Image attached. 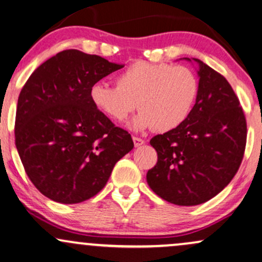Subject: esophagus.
Returning <instances> with one entry per match:
<instances>
[{"mask_svg":"<svg viewBox=\"0 0 262 262\" xmlns=\"http://www.w3.org/2000/svg\"><path fill=\"white\" fill-rule=\"evenodd\" d=\"M133 141H134L135 147H139L140 145H143L145 143L144 139H141V138H139V137H133Z\"/></svg>","mask_w":262,"mask_h":262,"instance_id":"esophagus-1","label":"esophagus"}]
</instances>
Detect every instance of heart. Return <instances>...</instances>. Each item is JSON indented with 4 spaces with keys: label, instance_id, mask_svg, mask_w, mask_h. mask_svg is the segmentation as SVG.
<instances>
[{
    "label": "heart",
    "instance_id": "1",
    "mask_svg": "<svg viewBox=\"0 0 262 262\" xmlns=\"http://www.w3.org/2000/svg\"><path fill=\"white\" fill-rule=\"evenodd\" d=\"M116 84H94L91 102L107 118L118 123L138 106L141 111L132 122L135 130L178 128L190 115L199 91V81L190 68L143 61L118 73Z\"/></svg>",
    "mask_w": 262,
    "mask_h": 262
}]
</instances>
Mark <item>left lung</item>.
Returning <instances> with one entry per match:
<instances>
[{"instance_id":"left-lung-1","label":"left lung","mask_w":262,"mask_h":262,"mask_svg":"<svg viewBox=\"0 0 262 262\" xmlns=\"http://www.w3.org/2000/svg\"><path fill=\"white\" fill-rule=\"evenodd\" d=\"M193 61L199 75L195 105L178 128L150 140L157 163L146 174L152 191L181 206L203 204L222 191L247 144V121L232 86L203 61Z\"/></svg>"}]
</instances>
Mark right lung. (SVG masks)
Returning a JSON list of instances; mask_svg holds the SVG:
<instances>
[{
    "instance_id": "1",
    "label": "right lung",
    "mask_w": 262,
    "mask_h": 262,
    "mask_svg": "<svg viewBox=\"0 0 262 262\" xmlns=\"http://www.w3.org/2000/svg\"><path fill=\"white\" fill-rule=\"evenodd\" d=\"M123 68L96 55L64 50L39 66L21 89L15 146L41 194L61 204L95 196L134 147L130 134L95 108L90 88Z\"/></svg>"
}]
</instances>
